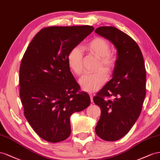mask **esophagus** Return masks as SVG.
I'll return each instance as SVG.
<instances>
[{"instance_id":"esophagus-1","label":"esophagus","mask_w":160,"mask_h":160,"mask_svg":"<svg viewBox=\"0 0 160 160\" xmlns=\"http://www.w3.org/2000/svg\"><path fill=\"white\" fill-rule=\"evenodd\" d=\"M89 96H90V100H91V102H93V94H91V93H90L89 94Z\"/></svg>"}]
</instances>
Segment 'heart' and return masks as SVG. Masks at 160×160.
Returning <instances> with one entry per match:
<instances>
[{"instance_id":"obj_1","label":"heart","mask_w":160,"mask_h":160,"mask_svg":"<svg viewBox=\"0 0 160 160\" xmlns=\"http://www.w3.org/2000/svg\"><path fill=\"white\" fill-rule=\"evenodd\" d=\"M83 49L90 55L98 58L95 68L96 72L87 74L79 80L85 91L94 92L98 90L105 83L107 75L114 71L117 64L116 54L110 50V44L108 41L100 37H96L86 43ZM68 65L71 71L77 76H80L84 72L83 54L78 47L72 48L67 56Z\"/></svg>"}]
</instances>
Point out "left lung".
Returning a JSON list of instances; mask_svg holds the SVG:
<instances>
[{
    "mask_svg": "<svg viewBox=\"0 0 160 160\" xmlns=\"http://www.w3.org/2000/svg\"><path fill=\"white\" fill-rule=\"evenodd\" d=\"M95 33L108 39L117 49L112 78L93 98L101 110L97 135L114 141L125 136L140 115L145 97L146 70L142 53L129 35L115 27H100ZM112 96L114 99L108 98Z\"/></svg>",
    "mask_w": 160,
    "mask_h": 160,
    "instance_id": "obj_1",
    "label": "left lung"
}]
</instances>
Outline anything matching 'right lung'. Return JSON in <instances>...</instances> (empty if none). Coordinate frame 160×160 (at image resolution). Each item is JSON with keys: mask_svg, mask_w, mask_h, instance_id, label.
Here are the masks:
<instances>
[{"mask_svg": "<svg viewBox=\"0 0 160 160\" xmlns=\"http://www.w3.org/2000/svg\"><path fill=\"white\" fill-rule=\"evenodd\" d=\"M94 29L89 25L48 27L27 48L20 66V98L24 115L40 138L51 143L71 133L70 118L90 104L70 72L67 56Z\"/></svg>", "mask_w": 160, "mask_h": 160, "instance_id": "add662e5", "label": "right lung"}]
</instances>
